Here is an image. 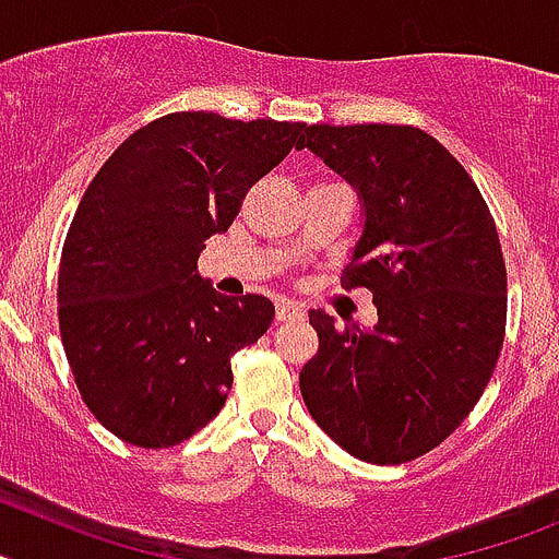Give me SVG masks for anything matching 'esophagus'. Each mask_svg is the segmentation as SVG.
<instances>
[{"label":"esophagus","instance_id":"1","mask_svg":"<svg viewBox=\"0 0 559 559\" xmlns=\"http://www.w3.org/2000/svg\"><path fill=\"white\" fill-rule=\"evenodd\" d=\"M299 316H305L302 305L290 302V299H280L276 302V322H290V319H299Z\"/></svg>","mask_w":559,"mask_h":559}]
</instances>
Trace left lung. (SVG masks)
Listing matches in <instances>:
<instances>
[{
	"label": "left lung",
	"instance_id": "obj_1",
	"mask_svg": "<svg viewBox=\"0 0 559 559\" xmlns=\"http://www.w3.org/2000/svg\"><path fill=\"white\" fill-rule=\"evenodd\" d=\"M360 201L344 285L372 290L374 328L310 310L319 353L299 372L316 426L372 464L423 456L490 383L507 324L492 215L462 165L412 126H308L299 142Z\"/></svg>",
	"mask_w": 559,
	"mask_h": 559
}]
</instances>
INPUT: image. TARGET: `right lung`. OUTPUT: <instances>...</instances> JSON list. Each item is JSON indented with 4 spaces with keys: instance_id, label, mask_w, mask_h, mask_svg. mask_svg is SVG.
<instances>
[{
    "instance_id": "right-lung-1",
    "label": "right lung",
    "mask_w": 559,
    "mask_h": 559,
    "mask_svg": "<svg viewBox=\"0 0 559 559\" xmlns=\"http://www.w3.org/2000/svg\"><path fill=\"white\" fill-rule=\"evenodd\" d=\"M305 122L179 111L133 131L83 192L58 271V322L88 412L128 445L170 448L224 408L231 355L274 322L195 263Z\"/></svg>"
}]
</instances>
